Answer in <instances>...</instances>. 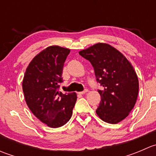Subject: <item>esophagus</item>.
<instances>
[{
	"mask_svg": "<svg viewBox=\"0 0 156 156\" xmlns=\"http://www.w3.org/2000/svg\"><path fill=\"white\" fill-rule=\"evenodd\" d=\"M88 92V90H84V91H81V92H78V94H81V95H82V94H85L86 93H87Z\"/></svg>",
	"mask_w": 156,
	"mask_h": 156,
	"instance_id": "obj_1",
	"label": "esophagus"
}]
</instances>
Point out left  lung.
Here are the masks:
<instances>
[{"label": "left lung", "instance_id": "1", "mask_svg": "<svg viewBox=\"0 0 156 156\" xmlns=\"http://www.w3.org/2000/svg\"><path fill=\"white\" fill-rule=\"evenodd\" d=\"M92 64L97 81L103 86L96 113L109 124H117L134 107L139 90L138 77L128 59L114 47L97 43L79 51Z\"/></svg>", "mask_w": 156, "mask_h": 156}]
</instances>
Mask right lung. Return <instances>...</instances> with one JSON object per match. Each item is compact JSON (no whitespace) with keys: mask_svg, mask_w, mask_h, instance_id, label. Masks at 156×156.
<instances>
[{"mask_svg":"<svg viewBox=\"0 0 156 156\" xmlns=\"http://www.w3.org/2000/svg\"><path fill=\"white\" fill-rule=\"evenodd\" d=\"M70 49L49 46L37 53L26 68L23 90L31 112L48 127L56 128L69 122L77 100L75 93L59 91L62 70Z\"/></svg>","mask_w":156,"mask_h":156,"instance_id":"add662e5","label":"right lung"}]
</instances>
